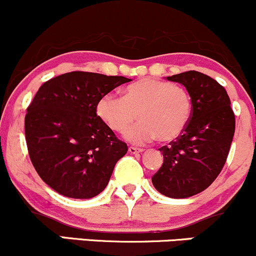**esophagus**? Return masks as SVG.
Returning a JSON list of instances; mask_svg holds the SVG:
<instances>
[{"label": "esophagus", "mask_w": 256, "mask_h": 256, "mask_svg": "<svg viewBox=\"0 0 256 256\" xmlns=\"http://www.w3.org/2000/svg\"><path fill=\"white\" fill-rule=\"evenodd\" d=\"M128 151H129V154H139V152H142V148H134V146H129V148H128Z\"/></svg>", "instance_id": "obj_1"}]
</instances>
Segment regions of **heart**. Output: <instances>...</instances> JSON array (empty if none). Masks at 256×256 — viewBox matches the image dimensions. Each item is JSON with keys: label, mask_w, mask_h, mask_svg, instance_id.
<instances>
[{"label": "heart", "mask_w": 256, "mask_h": 256, "mask_svg": "<svg viewBox=\"0 0 256 256\" xmlns=\"http://www.w3.org/2000/svg\"><path fill=\"white\" fill-rule=\"evenodd\" d=\"M191 94L185 87L156 78L128 86L124 96L108 93L100 98L96 114L116 133H123L138 120L139 124L126 133L132 142L158 139L170 142L188 127L192 116Z\"/></svg>", "instance_id": "obj_1"}]
</instances>
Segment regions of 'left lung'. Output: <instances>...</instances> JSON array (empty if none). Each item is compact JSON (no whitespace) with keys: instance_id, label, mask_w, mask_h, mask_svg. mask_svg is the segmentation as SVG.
I'll return each mask as SVG.
<instances>
[{"instance_id":"1","label":"left lung","mask_w":256,"mask_h":256,"mask_svg":"<svg viewBox=\"0 0 256 256\" xmlns=\"http://www.w3.org/2000/svg\"><path fill=\"white\" fill-rule=\"evenodd\" d=\"M166 78L185 86L194 108L182 136L160 148L163 164L152 184L166 197L186 198L204 191L222 170L236 120L225 88L214 78L198 71Z\"/></svg>"}]
</instances>
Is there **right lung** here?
I'll return each mask as SVG.
<instances>
[{
  "label": "right lung",
  "instance_id": "1",
  "mask_svg": "<svg viewBox=\"0 0 256 256\" xmlns=\"http://www.w3.org/2000/svg\"><path fill=\"white\" fill-rule=\"evenodd\" d=\"M132 80L72 71L40 87L25 114L28 156L40 178L62 196L92 198L108 184L127 144L100 120V98Z\"/></svg>",
  "mask_w": 256,
  "mask_h": 256
}]
</instances>
